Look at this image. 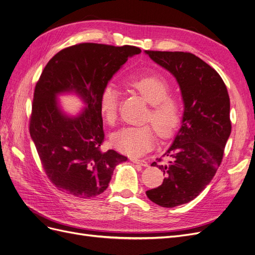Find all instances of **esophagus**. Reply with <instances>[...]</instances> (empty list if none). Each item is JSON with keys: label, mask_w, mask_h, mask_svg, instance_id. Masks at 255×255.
<instances>
[{"label": "esophagus", "mask_w": 255, "mask_h": 255, "mask_svg": "<svg viewBox=\"0 0 255 255\" xmlns=\"http://www.w3.org/2000/svg\"><path fill=\"white\" fill-rule=\"evenodd\" d=\"M131 162H134L135 164H139L141 166H144V167H147L148 166V163L144 160H138V159H130Z\"/></svg>", "instance_id": "34e87169"}]
</instances>
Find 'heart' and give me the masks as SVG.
Here are the masks:
<instances>
[{"mask_svg":"<svg viewBox=\"0 0 255 255\" xmlns=\"http://www.w3.org/2000/svg\"><path fill=\"white\" fill-rule=\"evenodd\" d=\"M127 85L151 106L147 120L151 122L158 135L167 138L174 134L181 120L179 101L168 96L169 87L164 80L156 76L129 78ZM119 94L117 89L106 86L99 96V110L103 118L113 125L117 117ZM155 133L150 127L125 128L116 131L111 138L112 144L122 154L140 157L155 144Z\"/></svg>","mask_w":255,"mask_h":255,"instance_id":"obj_1","label":"heart"}]
</instances>
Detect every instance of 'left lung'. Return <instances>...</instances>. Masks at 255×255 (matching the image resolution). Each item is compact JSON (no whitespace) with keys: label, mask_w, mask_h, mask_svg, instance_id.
I'll use <instances>...</instances> for the list:
<instances>
[{"label":"left lung","mask_w":255,"mask_h":255,"mask_svg":"<svg viewBox=\"0 0 255 255\" xmlns=\"http://www.w3.org/2000/svg\"><path fill=\"white\" fill-rule=\"evenodd\" d=\"M144 52L176 78L184 105L181 128L164 154L172 160L164 165L151 163L165 178L159 187L146 191L151 202L171 208L197 198L215 177L231 133L230 100L219 73L198 56Z\"/></svg>","instance_id":"8db88e82"}]
</instances>
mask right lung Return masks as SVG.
<instances>
[{"instance_id":"1","label":"right lung","mask_w":255,"mask_h":255,"mask_svg":"<svg viewBox=\"0 0 255 255\" xmlns=\"http://www.w3.org/2000/svg\"><path fill=\"white\" fill-rule=\"evenodd\" d=\"M141 50L84 43L59 51L35 86L30 119L31 136L49 180L68 195L94 198L109 186L115 167L128 158L105 141L99 96L117 71ZM74 94L85 107L76 116L65 112L58 97Z\"/></svg>"}]
</instances>
